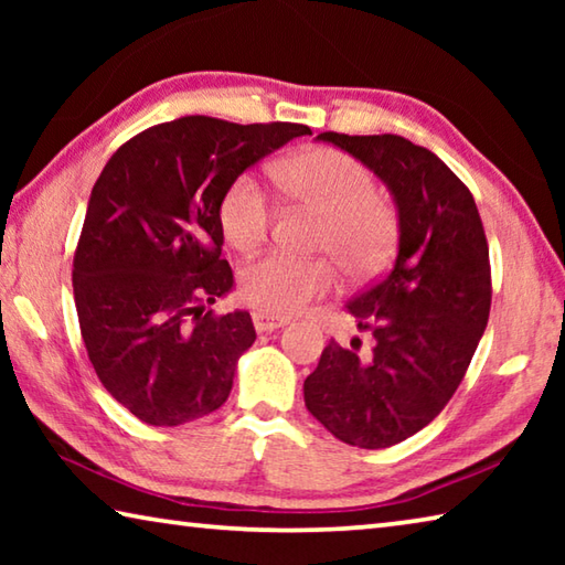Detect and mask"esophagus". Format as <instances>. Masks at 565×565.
Masks as SVG:
<instances>
[{
	"instance_id": "obj_1",
	"label": "esophagus",
	"mask_w": 565,
	"mask_h": 565,
	"mask_svg": "<svg viewBox=\"0 0 565 565\" xmlns=\"http://www.w3.org/2000/svg\"><path fill=\"white\" fill-rule=\"evenodd\" d=\"M252 319H254V329L259 331V333H269V331H276V329H284L286 323H289V319L274 317V313H266V311H254Z\"/></svg>"
}]
</instances>
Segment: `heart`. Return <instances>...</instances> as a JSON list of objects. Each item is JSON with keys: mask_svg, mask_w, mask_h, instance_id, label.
<instances>
[{"mask_svg": "<svg viewBox=\"0 0 565 565\" xmlns=\"http://www.w3.org/2000/svg\"><path fill=\"white\" fill-rule=\"evenodd\" d=\"M276 181L286 196L323 216L317 246L353 279L386 269L398 244V216L384 196L376 194L371 171L337 149H311L284 159ZM274 202L269 191L252 174L236 177L218 202V224L236 252H254L269 236ZM337 284L327 259H299L271 252L248 262L238 274L244 301L259 311L286 317L301 311Z\"/></svg>", "mask_w": 565, "mask_h": 565, "instance_id": "obj_1", "label": "heart"}]
</instances>
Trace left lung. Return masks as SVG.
Returning a JSON list of instances; mask_svg holds the SVG:
<instances>
[{
  "label": "left lung",
  "instance_id": "1",
  "mask_svg": "<svg viewBox=\"0 0 565 565\" xmlns=\"http://www.w3.org/2000/svg\"><path fill=\"white\" fill-rule=\"evenodd\" d=\"M317 139L347 151L391 191L398 254L391 271L347 303L351 349L329 341L303 381L311 416L339 441L388 448L441 414L463 381L491 311L489 244L471 191L434 151L396 134Z\"/></svg>",
  "mask_w": 565,
  "mask_h": 565
}]
</instances>
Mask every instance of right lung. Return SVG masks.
Returning a JSON list of instances; mask_svg holds the SVG:
<instances>
[{
  "instance_id": "right-lung-1",
  "label": "right lung",
  "mask_w": 565,
  "mask_h": 565,
  "mask_svg": "<svg viewBox=\"0 0 565 565\" xmlns=\"http://www.w3.org/2000/svg\"><path fill=\"white\" fill-rule=\"evenodd\" d=\"M303 124L181 117L114 151L92 189L74 254L82 339L104 388L149 426H181L232 394L256 341L248 311H204L234 289L218 202Z\"/></svg>"
}]
</instances>
